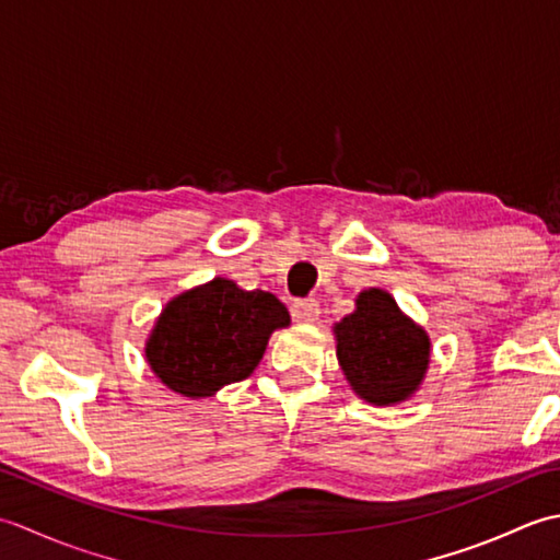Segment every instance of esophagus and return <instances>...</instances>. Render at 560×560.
Returning <instances> with one entry per match:
<instances>
[{
	"instance_id": "34e87169",
	"label": "esophagus",
	"mask_w": 560,
	"mask_h": 560,
	"mask_svg": "<svg viewBox=\"0 0 560 560\" xmlns=\"http://www.w3.org/2000/svg\"><path fill=\"white\" fill-rule=\"evenodd\" d=\"M293 317L299 323H317L319 319V303L315 299H303L293 303Z\"/></svg>"
}]
</instances>
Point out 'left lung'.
Masks as SVG:
<instances>
[{"label":"left lung","instance_id":"obj_1","mask_svg":"<svg viewBox=\"0 0 560 560\" xmlns=\"http://www.w3.org/2000/svg\"><path fill=\"white\" fill-rule=\"evenodd\" d=\"M349 387L375 407L411 399L431 363V337L383 289L355 295V311L331 327Z\"/></svg>","mask_w":560,"mask_h":560}]
</instances>
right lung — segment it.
<instances>
[{"label": "right lung", "instance_id": "1", "mask_svg": "<svg viewBox=\"0 0 560 560\" xmlns=\"http://www.w3.org/2000/svg\"><path fill=\"white\" fill-rule=\"evenodd\" d=\"M289 325L277 295L217 277L165 303L147 339V363L177 395L213 397L253 375L269 337Z\"/></svg>", "mask_w": 560, "mask_h": 560}]
</instances>
